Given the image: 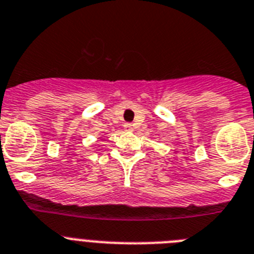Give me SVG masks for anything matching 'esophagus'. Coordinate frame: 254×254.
Masks as SVG:
<instances>
[{"instance_id":"obj_1","label":"esophagus","mask_w":254,"mask_h":254,"mask_svg":"<svg viewBox=\"0 0 254 254\" xmlns=\"http://www.w3.org/2000/svg\"><path fill=\"white\" fill-rule=\"evenodd\" d=\"M124 127H125V130L127 131H131L134 129L131 124H125V125H124Z\"/></svg>"}]
</instances>
